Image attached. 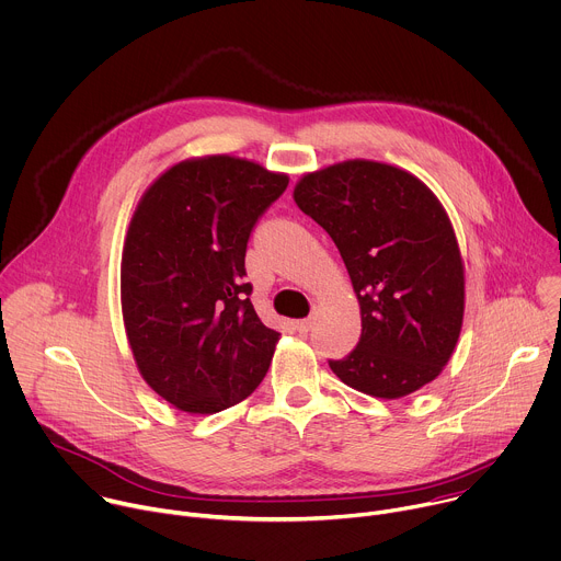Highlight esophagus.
Returning a JSON list of instances; mask_svg holds the SVG:
<instances>
[{"instance_id": "obj_1", "label": "esophagus", "mask_w": 561, "mask_h": 561, "mask_svg": "<svg viewBox=\"0 0 561 561\" xmlns=\"http://www.w3.org/2000/svg\"><path fill=\"white\" fill-rule=\"evenodd\" d=\"M311 324H313L311 318H302V320H296V322H294V329H296L298 333H307V331L311 329Z\"/></svg>"}]
</instances>
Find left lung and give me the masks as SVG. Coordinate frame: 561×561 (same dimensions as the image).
Instances as JSON below:
<instances>
[{"label":"left lung","instance_id":"obj_1","mask_svg":"<svg viewBox=\"0 0 561 561\" xmlns=\"http://www.w3.org/2000/svg\"><path fill=\"white\" fill-rule=\"evenodd\" d=\"M294 201L339 248L360 302V341L331 371L385 400L435 380L465 316V265L435 194L400 168L356 159L305 174Z\"/></svg>","mask_w":561,"mask_h":561}]
</instances>
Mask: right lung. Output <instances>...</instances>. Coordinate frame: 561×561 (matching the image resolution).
<instances>
[{
	"mask_svg": "<svg viewBox=\"0 0 561 561\" xmlns=\"http://www.w3.org/2000/svg\"><path fill=\"white\" fill-rule=\"evenodd\" d=\"M287 174L234 157L181 161L144 194L122 259V309L144 380L187 413L245 400L278 331L250 300L245 252Z\"/></svg>",
	"mask_w": 561,
	"mask_h": 561,
	"instance_id": "add662e5",
	"label": "right lung"
}]
</instances>
